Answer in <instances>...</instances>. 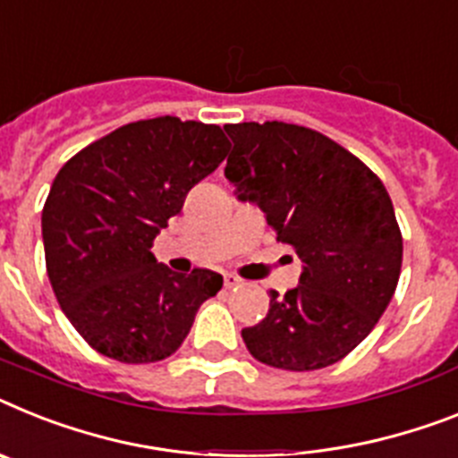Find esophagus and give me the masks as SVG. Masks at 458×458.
I'll return each mask as SVG.
<instances>
[{
	"mask_svg": "<svg viewBox=\"0 0 458 458\" xmlns=\"http://www.w3.org/2000/svg\"><path fill=\"white\" fill-rule=\"evenodd\" d=\"M240 284H242V279L237 275L223 276V286H225V288H235V286H240Z\"/></svg>",
	"mask_w": 458,
	"mask_h": 458,
	"instance_id": "obj_1",
	"label": "esophagus"
}]
</instances>
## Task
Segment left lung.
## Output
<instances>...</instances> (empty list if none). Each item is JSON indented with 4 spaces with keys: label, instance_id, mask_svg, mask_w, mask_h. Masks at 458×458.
<instances>
[{
    "label": "left lung",
    "instance_id": "8db88e82",
    "mask_svg": "<svg viewBox=\"0 0 458 458\" xmlns=\"http://www.w3.org/2000/svg\"><path fill=\"white\" fill-rule=\"evenodd\" d=\"M225 176L265 211L276 242L293 247L298 288L270 291L260 324L242 330L265 366H333L370 335L398 286L403 235L379 176L317 130L293 123L225 125Z\"/></svg>",
    "mask_w": 458,
    "mask_h": 458
}]
</instances>
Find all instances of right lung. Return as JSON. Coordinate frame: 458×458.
<instances>
[{
	"label": "right lung",
	"mask_w": 458,
	"mask_h": 458,
	"mask_svg": "<svg viewBox=\"0 0 458 458\" xmlns=\"http://www.w3.org/2000/svg\"><path fill=\"white\" fill-rule=\"evenodd\" d=\"M228 146L218 125L160 116L114 130L57 172L41 211L46 272L95 352L121 363L167 359L221 291V275H176L151 247Z\"/></svg>",
	"instance_id": "1"
}]
</instances>
